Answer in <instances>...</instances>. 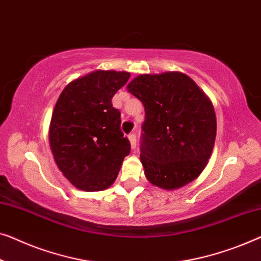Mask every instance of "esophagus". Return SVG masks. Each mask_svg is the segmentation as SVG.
Listing matches in <instances>:
<instances>
[{"label":"esophagus","mask_w":261,"mask_h":261,"mask_svg":"<svg viewBox=\"0 0 261 261\" xmlns=\"http://www.w3.org/2000/svg\"><path fill=\"white\" fill-rule=\"evenodd\" d=\"M128 138H129L132 148H133V149L137 148V134H135V133H130L129 135H128Z\"/></svg>","instance_id":"1"}]
</instances>
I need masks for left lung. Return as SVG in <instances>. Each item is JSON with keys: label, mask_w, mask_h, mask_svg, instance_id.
Listing matches in <instances>:
<instances>
[{"label": "left lung", "mask_w": 261, "mask_h": 261, "mask_svg": "<svg viewBox=\"0 0 261 261\" xmlns=\"http://www.w3.org/2000/svg\"><path fill=\"white\" fill-rule=\"evenodd\" d=\"M145 107L140 159L150 182L174 190L193 181L212 154L214 108L187 75H140L127 86Z\"/></svg>", "instance_id": "1"}]
</instances>
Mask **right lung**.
<instances>
[{
    "mask_svg": "<svg viewBox=\"0 0 261 261\" xmlns=\"http://www.w3.org/2000/svg\"><path fill=\"white\" fill-rule=\"evenodd\" d=\"M130 74L96 70L70 82L53 112L49 142L56 165L74 186L102 191L114 182L130 142L112 99Z\"/></svg>",
    "mask_w": 261,
    "mask_h": 261,
    "instance_id": "obj_1",
    "label": "right lung"
}]
</instances>
